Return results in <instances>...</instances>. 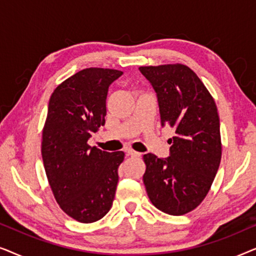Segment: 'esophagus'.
<instances>
[{
  "instance_id": "34e87169",
  "label": "esophagus",
  "mask_w": 256,
  "mask_h": 256,
  "mask_svg": "<svg viewBox=\"0 0 256 256\" xmlns=\"http://www.w3.org/2000/svg\"><path fill=\"white\" fill-rule=\"evenodd\" d=\"M126 152H127L128 156H132V157L141 156V154L138 152H135V150H132V149H126Z\"/></svg>"
}]
</instances>
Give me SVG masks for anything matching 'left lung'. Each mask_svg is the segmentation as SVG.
<instances>
[{"label":"left lung","instance_id":"left-lung-1","mask_svg":"<svg viewBox=\"0 0 256 256\" xmlns=\"http://www.w3.org/2000/svg\"><path fill=\"white\" fill-rule=\"evenodd\" d=\"M158 101L160 124L174 128L168 140L170 155L143 156L146 194L164 213L182 216L202 202L222 160L218 110L198 76L188 66L168 64L141 66Z\"/></svg>","mask_w":256,"mask_h":256}]
</instances>
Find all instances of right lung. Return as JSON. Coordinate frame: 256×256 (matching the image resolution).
<instances>
[{"label": "right lung", "instance_id": "right-lung-1", "mask_svg": "<svg viewBox=\"0 0 256 256\" xmlns=\"http://www.w3.org/2000/svg\"><path fill=\"white\" fill-rule=\"evenodd\" d=\"M121 71L90 68L62 82L48 101L42 157L56 200L79 222H94L110 211L124 152L90 146L93 132L104 124L110 84Z\"/></svg>", "mask_w": 256, "mask_h": 256}]
</instances>
